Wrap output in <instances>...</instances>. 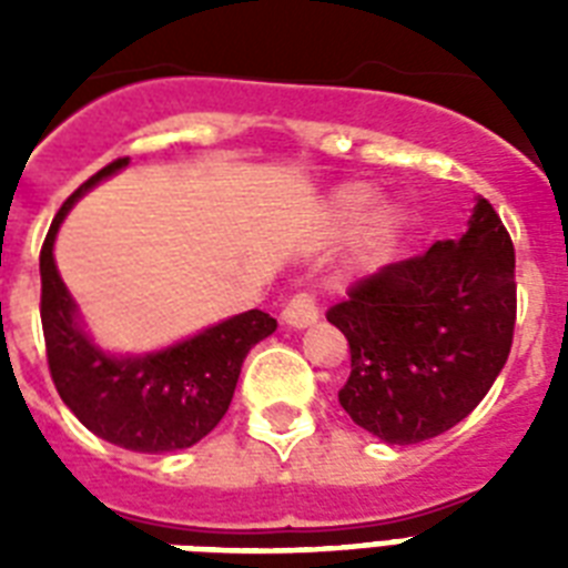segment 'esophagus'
Returning a JSON list of instances; mask_svg holds the SVG:
<instances>
[{"label": "esophagus", "instance_id": "1", "mask_svg": "<svg viewBox=\"0 0 568 568\" xmlns=\"http://www.w3.org/2000/svg\"><path fill=\"white\" fill-rule=\"evenodd\" d=\"M315 321H318V303H315L312 294H294L292 301L283 306V324H288V327L303 329L310 327V324H315Z\"/></svg>", "mask_w": 568, "mask_h": 568}]
</instances>
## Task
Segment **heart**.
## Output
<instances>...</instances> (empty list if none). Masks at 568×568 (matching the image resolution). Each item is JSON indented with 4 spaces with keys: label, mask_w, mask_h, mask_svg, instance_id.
<instances>
[{
    "label": "heart",
    "mask_w": 568,
    "mask_h": 568,
    "mask_svg": "<svg viewBox=\"0 0 568 568\" xmlns=\"http://www.w3.org/2000/svg\"><path fill=\"white\" fill-rule=\"evenodd\" d=\"M374 200H377V191L372 185H363V182H354V185H345L338 189L333 196V212L345 226H354L365 217V214L374 209ZM397 217L395 212H377L372 221V230H368V244L372 247H383L388 241V235L395 232Z\"/></svg>",
    "instance_id": "heart-1"
}]
</instances>
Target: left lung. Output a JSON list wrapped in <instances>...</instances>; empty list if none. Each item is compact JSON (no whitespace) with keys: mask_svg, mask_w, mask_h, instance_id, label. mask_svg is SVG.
Listing matches in <instances>:
<instances>
[{"mask_svg":"<svg viewBox=\"0 0 568 568\" xmlns=\"http://www.w3.org/2000/svg\"><path fill=\"white\" fill-rule=\"evenodd\" d=\"M327 321L351 345L345 413L388 445L433 439L484 400L510 356V232L477 196L463 239L356 280Z\"/></svg>","mask_w":568,"mask_h":568,"instance_id":"8db88e82","label":"left lung"}]
</instances>
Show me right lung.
I'll use <instances>...</instances> for the list:
<instances>
[{"label": "right lung", "instance_id": "1", "mask_svg": "<svg viewBox=\"0 0 568 568\" xmlns=\"http://www.w3.org/2000/svg\"><path fill=\"white\" fill-rule=\"evenodd\" d=\"M126 164L129 159H118L93 173L67 196L49 226L40 250V324L52 383L88 430L138 454H171L191 448L217 427L230 409L244 356L274 333L276 321L262 310L241 312L146 356H111L93 345L58 276L52 244L67 209Z\"/></svg>", "mask_w": 568, "mask_h": 568}]
</instances>
